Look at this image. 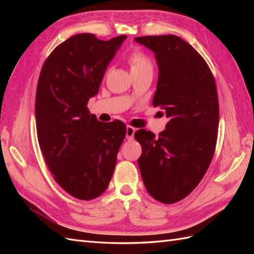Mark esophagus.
I'll use <instances>...</instances> for the list:
<instances>
[{"label": "esophagus", "instance_id": "34e87169", "mask_svg": "<svg viewBox=\"0 0 254 254\" xmlns=\"http://www.w3.org/2000/svg\"><path fill=\"white\" fill-rule=\"evenodd\" d=\"M135 131H136L135 127L127 126V139H133L134 134H135Z\"/></svg>", "mask_w": 254, "mask_h": 254}]
</instances>
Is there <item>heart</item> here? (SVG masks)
Returning a JSON list of instances; mask_svg holds the SVG:
<instances>
[{
	"label": "heart",
	"instance_id": "b5f03b06",
	"mask_svg": "<svg viewBox=\"0 0 254 254\" xmlns=\"http://www.w3.org/2000/svg\"><path fill=\"white\" fill-rule=\"evenodd\" d=\"M128 62L131 65V71L134 69H152V62L141 51H134L128 58Z\"/></svg>",
	"mask_w": 254,
	"mask_h": 254
}]
</instances>
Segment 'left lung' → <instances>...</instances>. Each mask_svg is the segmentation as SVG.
<instances>
[{"label":"left lung","instance_id":"1","mask_svg":"<svg viewBox=\"0 0 254 254\" xmlns=\"http://www.w3.org/2000/svg\"><path fill=\"white\" fill-rule=\"evenodd\" d=\"M134 40L155 53L158 80L153 105L169 118L158 137L143 128L134 134L142 146L137 164L150 195L176 203L195 189L214 156L219 122L216 84L207 63L180 37Z\"/></svg>","mask_w":254,"mask_h":254}]
</instances>
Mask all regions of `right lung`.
<instances>
[{"mask_svg":"<svg viewBox=\"0 0 254 254\" xmlns=\"http://www.w3.org/2000/svg\"><path fill=\"white\" fill-rule=\"evenodd\" d=\"M126 39L68 38L48 57L38 80L35 113L42 155L61 188L84 201L107 190L127 134L123 122H100L86 107Z\"/></svg>","mask_w":254,"mask_h":254,"instance_id":"obj_1","label":"right lung"}]
</instances>
